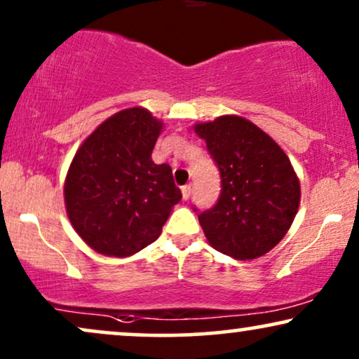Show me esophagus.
Listing matches in <instances>:
<instances>
[{"label":"esophagus","instance_id":"34e87169","mask_svg":"<svg viewBox=\"0 0 359 359\" xmlns=\"http://www.w3.org/2000/svg\"><path fill=\"white\" fill-rule=\"evenodd\" d=\"M190 194H192V189H190V185H184L182 187V198L184 201H187L190 197Z\"/></svg>","mask_w":359,"mask_h":359}]
</instances>
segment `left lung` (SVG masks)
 Returning a JSON list of instances; mask_svg holds the SVG:
<instances>
[{"mask_svg": "<svg viewBox=\"0 0 359 359\" xmlns=\"http://www.w3.org/2000/svg\"><path fill=\"white\" fill-rule=\"evenodd\" d=\"M194 130L222 179L219 202L198 213L208 243L237 260L265 255L287 235L300 205V180L288 156L240 116L198 122Z\"/></svg>", "mask_w": 359, "mask_h": 359, "instance_id": "8db88e82", "label": "left lung"}]
</instances>
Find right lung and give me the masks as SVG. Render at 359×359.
Listing matches in <instances>:
<instances>
[{
	"label": "right lung",
	"mask_w": 359,
	"mask_h": 359,
	"mask_svg": "<svg viewBox=\"0 0 359 359\" xmlns=\"http://www.w3.org/2000/svg\"><path fill=\"white\" fill-rule=\"evenodd\" d=\"M164 122L144 107L116 112L86 137L65 180L76 233L94 252L130 257L156 242L182 194L169 164H154Z\"/></svg>",
	"instance_id": "add662e5"
}]
</instances>
